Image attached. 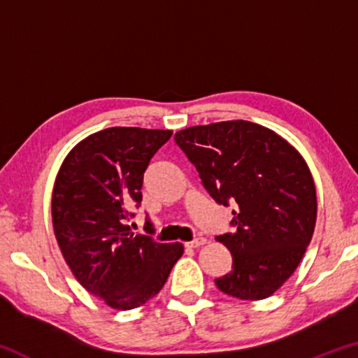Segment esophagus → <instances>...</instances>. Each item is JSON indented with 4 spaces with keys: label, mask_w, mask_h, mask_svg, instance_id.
Here are the masks:
<instances>
[{
    "label": "esophagus",
    "mask_w": 358,
    "mask_h": 358,
    "mask_svg": "<svg viewBox=\"0 0 358 358\" xmlns=\"http://www.w3.org/2000/svg\"><path fill=\"white\" fill-rule=\"evenodd\" d=\"M205 243H207V240H205L203 237H199V238H196V240L189 241V243H186L185 246H186V248H199V246H202V245H205Z\"/></svg>",
    "instance_id": "1"
}]
</instances>
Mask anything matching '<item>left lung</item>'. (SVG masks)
Wrapping results in <instances>:
<instances>
[{"label":"left lung","instance_id":"left-lung-1","mask_svg":"<svg viewBox=\"0 0 358 358\" xmlns=\"http://www.w3.org/2000/svg\"><path fill=\"white\" fill-rule=\"evenodd\" d=\"M175 142L210 197L234 205V230L216 237L232 254L217 289L266 299L294 273L314 232L316 187L305 159L276 132L245 120L192 126Z\"/></svg>","mask_w":358,"mask_h":358}]
</instances>
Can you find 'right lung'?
<instances>
[{
	"mask_svg": "<svg viewBox=\"0 0 358 358\" xmlns=\"http://www.w3.org/2000/svg\"><path fill=\"white\" fill-rule=\"evenodd\" d=\"M171 137L108 128L78 143L58 172L52 217L59 250L77 281L115 310H134L159 294L183 254L180 243H157L128 226L151 157Z\"/></svg>",
	"mask_w": 358,
	"mask_h": 358,
	"instance_id": "1",
	"label": "right lung"
}]
</instances>
